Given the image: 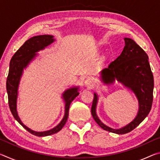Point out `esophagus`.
<instances>
[{
  "label": "esophagus",
  "mask_w": 160,
  "mask_h": 160,
  "mask_svg": "<svg viewBox=\"0 0 160 160\" xmlns=\"http://www.w3.org/2000/svg\"><path fill=\"white\" fill-rule=\"evenodd\" d=\"M85 85L88 88H92L94 86V80L91 78H88L85 80Z\"/></svg>",
  "instance_id": "obj_1"
}]
</instances>
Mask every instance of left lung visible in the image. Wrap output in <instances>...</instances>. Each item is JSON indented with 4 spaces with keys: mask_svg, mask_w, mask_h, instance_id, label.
I'll return each mask as SVG.
<instances>
[{
    "mask_svg": "<svg viewBox=\"0 0 160 160\" xmlns=\"http://www.w3.org/2000/svg\"><path fill=\"white\" fill-rule=\"evenodd\" d=\"M124 41L125 46L121 55L99 72V78L107 85H112L116 80L131 90L138 102L137 115L131 123L120 128L105 125L97 114L99 97L95 92L91 109L97 123L105 131L116 134H126L136 128L150 113L153 100L154 78L147 53L130 38H124Z\"/></svg>",
    "mask_w": 160,
    "mask_h": 160,
    "instance_id": "obj_1",
    "label": "left lung"
}]
</instances>
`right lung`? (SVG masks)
<instances>
[{"label":"right lung","mask_w":160,"mask_h":160,"mask_svg":"<svg viewBox=\"0 0 160 160\" xmlns=\"http://www.w3.org/2000/svg\"><path fill=\"white\" fill-rule=\"evenodd\" d=\"M56 41L53 35H39L34 36L26 41L19 48L11 58L10 62L8 76L6 82V90L8 96V104L10 109L14 118L20 125L30 133L36 136L44 137L56 133L63 128L68 117V112L70 103L79 94V87L75 86L67 89L62 94V98L65 102V113L61 122L57 126L50 130L38 132L28 128L19 117L17 111V102L18 97V89L24 70L28 67L29 63L39 56V51L44 50L46 47Z\"/></svg>","instance_id":"right-lung-1"}]
</instances>
